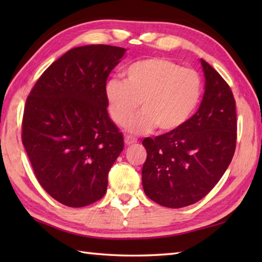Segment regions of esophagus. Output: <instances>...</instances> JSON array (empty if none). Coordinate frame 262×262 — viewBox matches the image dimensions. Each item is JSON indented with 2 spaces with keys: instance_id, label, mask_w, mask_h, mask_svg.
<instances>
[{
  "instance_id": "1",
  "label": "esophagus",
  "mask_w": 262,
  "mask_h": 262,
  "mask_svg": "<svg viewBox=\"0 0 262 262\" xmlns=\"http://www.w3.org/2000/svg\"><path fill=\"white\" fill-rule=\"evenodd\" d=\"M137 143V140L136 138H133V137H130V136H126L125 137V144L126 145H134V144H136Z\"/></svg>"
}]
</instances>
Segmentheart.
Wrapping results in <instances>:
<instances>
[{
  "label": "heart",
  "instance_id": "heart-1",
  "mask_svg": "<svg viewBox=\"0 0 262 262\" xmlns=\"http://www.w3.org/2000/svg\"><path fill=\"white\" fill-rule=\"evenodd\" d=\"M124 76V82L111 79L105 83L104 98L111 120L119 126L141 102V113L126 121L130 134H144L155 127L162 133L178 130L191 118L202 98L197 72L166 58L138 60L128 66Z\"/></svg>",
  "mask_w": 262,
  "mask_h": 262
}]
</instances>
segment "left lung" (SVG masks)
I'll list each match as a JSON object with an SVG mask.
<instances>
[{"instance_id": "left-lung-1", "label": "left lung", "mask_w": 262, "mask_h": 262, "mask_svg": "<svg viewBox=\"0 0 262 262\" xmlns=\"http://www.w3.org/2000/svg\"><path fill=\"white\" fill-rule=\"evenodd\" d=\"M205 93L199 109L178 130L145 138L142 169L146 196L161 206L182 208L204 198L225 173L236 144L235 100L217 71L200 59Z\"/></svg>"}]
</instances>
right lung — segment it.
Segmentation results:
<instances>
[{"instance_id": "add662e5", "label": "right lung", "mask_w": 262, "mask_h": 262, "mask_svg": "<svg viewBox=\"0 0 262 262\" xmlns=\"http://www.w3.org/2000/svg\"><path fill=\"white\" fill-rule=\"evenodd\" d=\"M126 51L110 45L70 49L43 72L26 101L22 144L33 172L69 207L104 196L108 172L124 149L104 86Z\"/></svg>"}]
</instances>
